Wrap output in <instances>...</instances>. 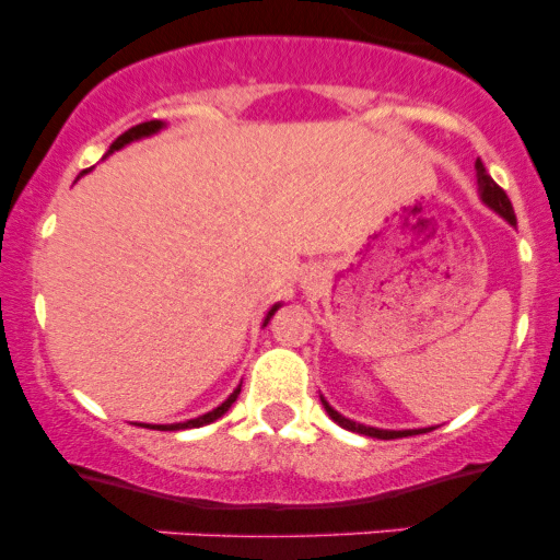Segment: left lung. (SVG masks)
<instances>
[{"label": "left lung", "mask_w": 560, "mask_h": 560, "mask_svg": "<svg viewBox=\"0 0 560 560\" xmlns=\"http://www.w3.org/2000/svg\"><path fill=\"white\" fill-rule=\"evenodd\" d=\"M475 171H478V192H480V201L486 203V207H492L498 215H503L505 221L511 223V226H516V215H514V207H511L509 196H505L503 187L498 185V182L492 179V176L486 174L483 162H475ZM323 400V398H320ZM323 406H326L328 417H331L337 425L348 428V431H357V433H364V436H375V439H400V436H415V433H422V431H384V428H370V425H362V422H353L348 420V417H342L339 411H334L331 406L323 400ZM428 431V428H425Z\"/></svg>", "instance_id": "obj_1"}]
</instances>
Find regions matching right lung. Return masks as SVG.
I'll use <instances>...</instances> for the list:
<instances>
[{
	"instance_id": "1",
	"label": "right lung",
	"mask_w": 560,
	"mask_h": 560,
	"mask_svg": "<svg viewBox=\"0 0 560 560\" xmlns=\"http://www.w3.org/2000/svg\"><path fill=\"white\" fill-rule=\"evenodd\" d=\"M160 129H162V121H145V124H138V127L127 129V132H124L121 138H115V143L109 145V151H107V154H113V151L124 149V145H127V143H132V140L149 138V135L160 132ZM107 154H104V156H107ZM82 174H85V171H82ZM276 310H279V304H276L273 310L268 312V317H265V326H268V320H270V317L276 315ZM237 395H240V386H237V389L232 392V395H229L226 400H223L221 406H218V409L207 411V415L196 417V420H187V422H174V425H145V428H156V431H182V428H201V425H207V422H215L218 417H223V415H226V411L232 409V404H234V400H237Z\"/></svg>"
}]
</instances>
